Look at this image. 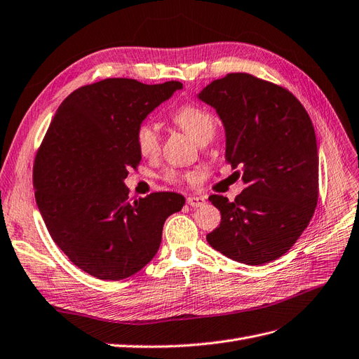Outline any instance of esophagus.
I'll return each mask as SVG.
<instances>
[{"label":"esophagus","instance_id":"34e87169","mask_svg":"<svg viewBox=\"0 0 359 359\" xmlns=\"http://www.w3.org/2000/svg\"><path fill=\"white\" fill-rule=\"evenodd\" d=\"M187 203L190 206H193V208H199V206H203L206 203V201L199 196H190V198H187Z\"/></svg>","mask_w":359,"mask_h":359}]
</instances>
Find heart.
Here are the masks:
<instances>
[{"label":"heart","mask_w":359,"mask_h":359,"mask_svg":"<svg viewBox=\"0 0 359 359\" xmlns=\"http://www.w3.org/2000/svg\"><path fill=\"white\" fill-rule=\"evenodd\" d=\"M172 121L175 123L182 132H186L194 142L202 145L210 142L215 135V118L201 106L184 104L178 111L173 112ZM136 147L139 154L144 158H154L160 153V135L154 124L144 123L136 130ZM169 182H181L191 177L190 173H182L180 170L170 169L165 175Z\"/></svg>","instance_id":"heart-1"}]
</instances>
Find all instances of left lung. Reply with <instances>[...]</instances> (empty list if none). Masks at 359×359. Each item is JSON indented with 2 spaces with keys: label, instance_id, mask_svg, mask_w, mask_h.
I'll list each match as a JSON object with an SVG mask.
<instances>
[{
  "label": "left lung",
  "instance_id": "1",
  "mask_svg": "<svg viewBox=\"0 0 359 359\" xmlns=\"http://www.w3.org/2000/svg\"><path fill=\"white\" fill-rule=\"evenodd\" d=\"M226 132V161L245 189L233 202L212 194L222 223L206 241L229 259L264 265L287 253L319 198V157L311 119L283 86L229 73L199 93Z\"/></svg>",
  "mask_w": 359,
  "mask_h": 359
}]
</instances>
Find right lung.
<instances>
[{"mask_svg":"<svg viewBox=\"0 0 359 359\" xmlns=\"http://www.w3.org/2000/svg\"><path fill=\"white\" fill-rule=\"evenodd\" d=\"M182 83L145 85L112 78L81 86L64 100L32 168L36 202L72 262L100 280L136 274L157 253L163 224L184 196L151 193L128 201L124 180L142 156L136 130Z\"/></svg>","mask_w":359,"mask_h":359,"instance_id":"right-lung-1","label":"right lung"}]
</instances>
